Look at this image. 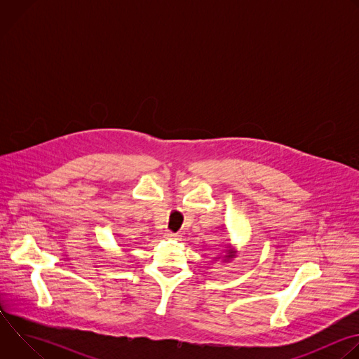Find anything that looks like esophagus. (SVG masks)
Instances as JSON below:
<instances>
[{
    "mask_svg": "<svg viewBox=\"0 0 359 359\" xmlns=\"http://www.w3.org/2000/svg\"><path fill=\"white\" fill-rule=\"evenodd\" d=\"M165 237L169 238V240H179V236L176 233H173V231H166Z\"/></svg>",
    "mask_w": 359,
    "mask_h": 359,
    "instance_id": "esophagus-1",
    "label": "esophagus"
}]
</instances>
